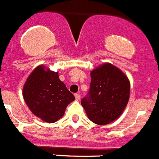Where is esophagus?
<instances>
[{
    "label": "esophagus",
    "instance_id": "esophagus-1",
    "mask_svg": "<svg viewBox=\"0 0 159 159\" xmlns=\"http://www.w3.org/2000/svg\"><path fill=\"white\" fill-rule=\"evenodd\" d=\"M75 98H76V100H80V98H81V95L78 94V93H75Z\"/></svg>",
    "mask_w": 159,
    "mask_h": 159
}]
</instances>
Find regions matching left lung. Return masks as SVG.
Here are the masks:
<instances>
[{"instance_id":"8db88e82","label":"left lung","mask_w":159,"mask_h":159,"mask_svg":"<svg viewBox=\"0 0 159 159\" xmlns=\"http://www.w3.org/2000/svg\"><path fill=\"white\" fill-rule=\"evenodd\" d=\"M129 93L130 83L124 73L111 63H105L91 72L89 90L81 103L93 122L107 125L121 115Z\"/></svg>"}]
</instances>
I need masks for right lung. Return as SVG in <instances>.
Returning <instances> with one entry per match:
<instances>
[{
	"label": "right lung",
	"mask_w": 159,
	"mask_h": 159,
	"mask_svg": "<svg viewBox=\"0 0 159 159\" xmlns=\"http://www.w3.org/2000/svg\"><path fill=\"white\" fill-rule=\"evenodd\" d=\"M23 96L32 113L49 123L61 118L67 105L75 100L58 72L45 70L44 66H38L28 77Z\"/></svg>",
	"instance_id": "obj_1"
}]
</instances>
